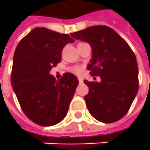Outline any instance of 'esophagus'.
Returning a JSON list of instances; mask_svg holds the SVG:
<instances>
[{"label":"esophagus","instance_id":"1","mask_svg":"<svg viewBox=\"0 0 150 150\" xmlns=\"http://www.w3.org/2000/svg\"><path fill=\"white\" fill-rule=\"evenodd\" d=\"M78 81H79L80 83H82V82H83V79H82V77H78Z\"/></svg>","mask_w":150,"mask_h":150}]
</instances>
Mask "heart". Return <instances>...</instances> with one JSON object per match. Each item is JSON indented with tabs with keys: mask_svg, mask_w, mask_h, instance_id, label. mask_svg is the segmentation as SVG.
Returning <instances> with one entry per match:
<instances>
[{
	"mask_svg": "<svg viewBox=\"0 0 150 150\" xmlns=\"http://www.w3.org/2000/svg\"><path fill=\"white\" fill-rule=\"evenodd\" d=\"M70 70H71L72 73H75L77 75H81L83 73V68L82 67H80V66H74Z\"/></svg>",
	"mask_w": 150,
	"mask_h": 150,
	"instance_id": "b5f03b06",
	"label": "heart"
}]
</instances>
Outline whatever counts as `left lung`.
Wrapping results in <instances>:
<instances>
[{
    "instance_id": "1",
    "label": "left lung",
    "mask_w": 150,
    "mask_h": 150,
    "mask_svg": "<svg viewBox=\"0 0 150 150\" xmlns=\"http://www.w3.org/2000/svg\"><path fill=\"white\" fill-rule=\"evenodd\" d=\"M75 40L87 42L92 49L87 69L101 82L84 83L89 87L84 96L87 109L103 123L115 122L126 115L138 92V64L126 41L105 25L88 27L71 34Z\"/></svg>"
}]
</instances>
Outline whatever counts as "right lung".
I'll return each instance as SVG.
<instances>
[{
  "instance_id": "add662e5",
  "label": "right lung",
  "mask_w": 150,
  "mask_h": 150,
  "mask_svg": "<svg viewBox=\"0 0 150 150\" xmlns=\"http://www.w3.org/2000/svg\"><path fill=\"white\" fill-rule=\"evenodd\" d=\"M73 42L68 35L37 27L17 45L11 85L23 112L35 124L51 126L68 113L78 80L70 73L56 80L49 72L60 63L64 46Z\"/></svg>"
}]
</instances>
